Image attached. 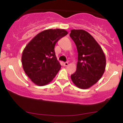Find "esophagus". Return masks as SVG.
<instances>
[{
    "instance_id": "34e87169",
    "label": "esophagus",
    "mask_w": 123,
    "mask_h": 123,
    "mask_svg": "<svg viewBox=\"0 0 123 123\" xmlns=\"http://www.w3.org/2000/svg\"><path fill=\"white\" fill-rule=\"evenodd\" d=\"M68 65V62H64V66L66 67V66H67Z\"/></svg>"
}]
</instances>
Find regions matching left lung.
Masks as SVG:
<instances>
[{
	"label": "left lung",
	"mask_w": 123,
	"mask_h": 123,
	"mask_svg": "<svg viewBox=\"0 0 123 123\" xmlns=\"http://www.w3.org/2000/svg\"><path fill=\"white\" fill-rule=\"evenodd\" d=\"M78 52L77 68L71 75L74 84L88 89L98 82L106 68V57L102 47L91 34L82 29H72L70 34Z\"/></svg>",
	"instance_id": "8db88e82"
}]
</instances>
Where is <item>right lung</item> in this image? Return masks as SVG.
<instances>
[{
  "label": "right lung",
  "instance_id": "right-lung-1",
  "mask_svg": "<svg viewBox=\"0 0 123 123\" xmlns=\"http://www.w3.org/2000/svg\"><path fill=\"white\" fill-rule=\"evenodd\" d=\"M68 34L62 29H50L34 37L23 51L21 62L25 73L38 86H44L53 80L61 69L55 52L58 40Z\"/></svg>",
  "mask_w": 123,
  "mask_h": 123
}]
</instances>
